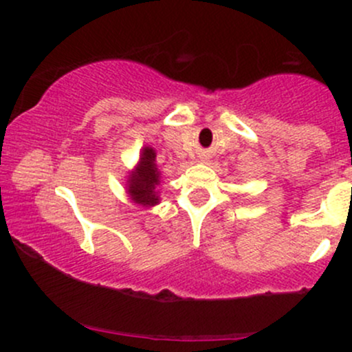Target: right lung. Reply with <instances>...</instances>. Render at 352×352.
Segmentation results:
<instances>
[{
	"label": "right lung",
	"mask_w": 352,
	"mask_h": 352,
	"mask_svg": "<svg viewBox=\"0 0 352 352\" xmlns=\"http://www.w3.org/2000/svg\"><path fill=\"white\" fill-rule=\"evenodd\" d=\"M160 173L157 172L155 165V152L151 147H145L140 157L139 167L129 179V195L135 204L151 207V205L159 204V195H157L155 187L160 184Z\"/></svg>",
	"instance_id": "add662e5"
}]
</instances>
